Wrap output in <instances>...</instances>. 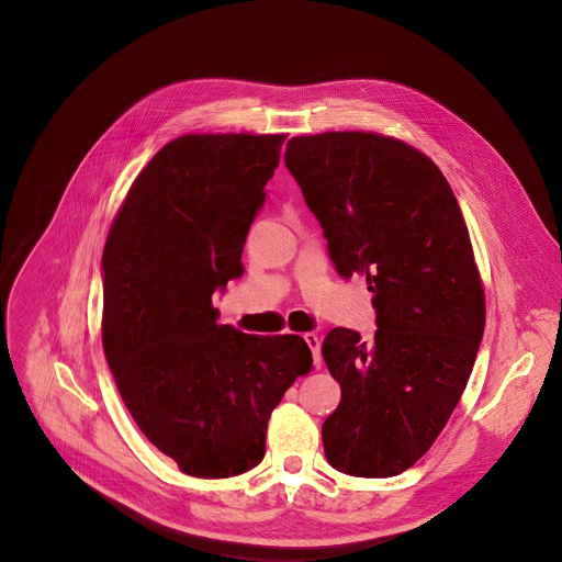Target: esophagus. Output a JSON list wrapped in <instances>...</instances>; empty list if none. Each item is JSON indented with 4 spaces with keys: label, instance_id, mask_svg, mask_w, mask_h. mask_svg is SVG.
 Here are the masks:
<instances>
[{
    "label": "esophagus",
    "instance_id": "esophagus-1",
    "mask_svg": "<svg viewBox=\"0 0 562 562\" xmlns=\"http://www.w3.org/2000/svg\"><path fill=\"white\" fill-rule=\"evenodd\" d=\"M304 340H306V345H308V347H311V351H313V362H315V368H322V351H319L322 340H319V336H317V334H306V336H304Z\"/></svg>",
    "mask_w": 562,
    "mask_h": 562
}]
</instances>
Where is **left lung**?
I'll return each instance as SVG.
<instances>
[{"instance_id":"8db88e82","label":"left lung","mask_w":562,"mask_h":562,"mask_svg":"<svg viewBox=\"0 0 562 562\" xmlns=\"http://www.w3.org/2000/svg\"><path fill=\"white\" fill-rule=\"evenodd\" d=\"M340 277L362 274L374 342L334 328L322 345L340 404L322 424L328 465L387 479L431 449L460 402L485 328L470 231L438 165L366 131H326L285 145Z\"/></svg>"}]
</instances>
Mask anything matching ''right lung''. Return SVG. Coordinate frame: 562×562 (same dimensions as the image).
<instances>
[{
  "label": "right lung",
  "instance_id": "add662e5",
  "mask_svg": "<svg viewBox=\"0 0 562 562\" xmlns=\"http://www.w3.org/2000/svg\"><path fill=\"white\" fill-rule=\"evenodd\" d=\"M285 136L204 134L165 145L109 231L102 342L147 440L196 479L249 472L272 411L313 368L300 336L220 324L213 292L243 274V247Z\"/></svg>",
  "mask_w": 562,
  "mask_h": 562
}]
</instances>
